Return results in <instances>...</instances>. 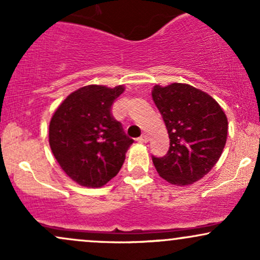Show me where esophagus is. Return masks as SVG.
I'll use <instances>...</instances> for the list:
<instances>
[{"instance_id": "obj_1", "label": "esophagus", "mask_w": 260, "mask_h": 260, "mask_svg": "<svg viewBox=\"0 0 260 260\" xmlns=\"http://www.w3.org/2000/svg\"><path fill=\"white\" fill-rule=\"evenodd\" d=\"M138 140H139L140 143H147L148 140H149V137H148V134H147V133H143L142 136H140L139 138H138Z\"/></svg>"}]
</instances>
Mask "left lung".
<instances>
[{"mask_svg":"<svg viewBox=\"0 0 260 260\" xmlns=\"http://www.w3.org/2000/svg\"><path fill=\"white\" fill-rule=\"evenodd\" d=\"M153 100L168 128L170 148L153 157L164 180L187 186L201 180L221 156L228 138V118L210 95L192 85H155Z\"/></svg>","mask_w":260,"mask_h":260,"instance_id":"obj_1","label":"left lung"}]
</instances>
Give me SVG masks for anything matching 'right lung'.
<instances>
[{
  "label": "right lung",
  "mask_w": 260,
  "mask_h": 260,
  "mask_svg": "<svg viewBox=\"0 0 260 260\" xmlns=\"http://www.w3.org/2000/svg\"><path fill=\"white\" fill-rule=\"evenodd\" d=\"M122 85H86L68 95L53 113L49 142L68 177L98 188L118 174L133 139L127 137L111 109Z\"/></svg>",
  "instance_id": "add662e5"
}]
</instances>
